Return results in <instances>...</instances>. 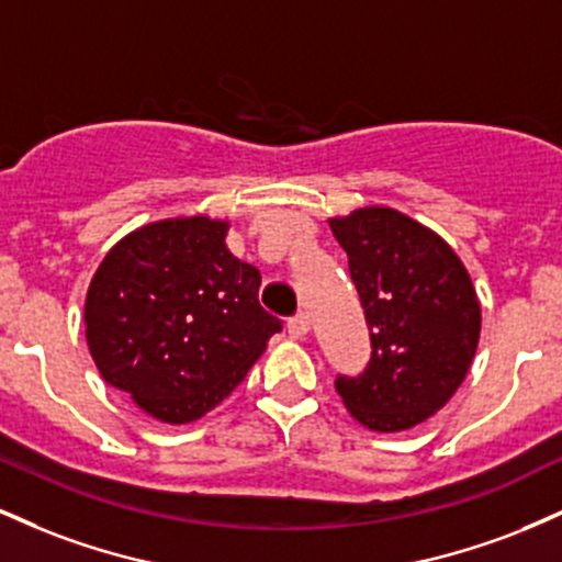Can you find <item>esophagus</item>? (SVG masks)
<instances>
[{"mask_svg":"<svg viewBox=\"0 0 562 562\" xmlns=\"http://www.w3.org/2000/svg\"><path fill=\"white\" fill-rule=\"evenodd\" d=\"M308 327H312V325H308L306 314H295V317L288 319V335H290V338H295V340L306 338Z\"/></svg>","mask_w":562,"mask_h":562,"instance_id":"1","label":"esophagus"}]
</instances>
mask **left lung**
<instances>
[{"mask_svg": "<svg viewBox=\"0 0 562 562\" xmlns=\"http://www.w3.org/2000/svg\"><path fill=\"white\" fill-rule=\"evenodd\" d=\"M370 325L372 357L335 391L364 428L409 430L454 396L475 357L481 303L436 232L393 209L330 218Z\"/></svg>", "mask_w": 562, "mask_h": 562, "instance_id": "obj_1", "label": "left lung"}]
</instances>
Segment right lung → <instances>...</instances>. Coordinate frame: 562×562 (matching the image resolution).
<instances>
[{"instance_id":"right-lung-1","label":"right lung","mask_w":562,"mask_h":562,"mask_svg":"<svg viewBox=\"0 0 562 562\" xmlns=\"http://www.w3.org/2000/svg\"><path fill=\"white\" fill-rule=\"evenodd\" d=\"M227 222L164 218L115 243L83 306L92 359L160 423L222 404L282 322L259 303V269L229 254Z\"/></svg>"}]
</instances>
